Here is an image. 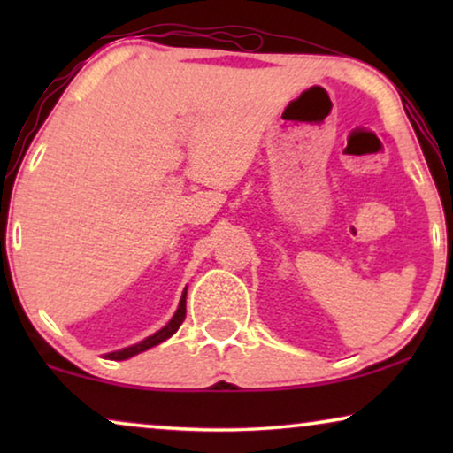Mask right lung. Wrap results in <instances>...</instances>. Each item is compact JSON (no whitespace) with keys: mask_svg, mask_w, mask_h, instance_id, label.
I'll return each mask as SVG.
<instances>
[{"mask_svg":"<svg viewBox=\"0 0 453 453\" xmlns=\"http://www.w3.org/2000/svg\"><path fill=\"white\" fill-rule=\"evenodd\" d=\"M185 296H188V288L183 290L181 301H179V307H177L175 315H173L171 321L163 327V330H158L157 334H152V336H148L146 340H142V342H138V344L127 346V349L109 352V355H104V358H111V361H126V358L134 357V355H140V352L152 349V346H157L160 342H165L166 338H171L173 334L179 330V326H181L183 319H185Z\"/></svg>","mask_w":453,"mask_h":453,"instance_id":"1","label":"right lung"}]
</instances>
